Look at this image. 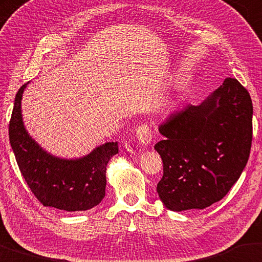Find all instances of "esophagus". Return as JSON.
I'll use <instances>...</instances> for the list:
<instances>
[{
	"label": "esophagus",
	"mask_w": 262,
	"mask_h": 262,
	"mask_svg": "<svg viewBox=\"0 0 262 262\" xmlns=\"http://www.w3.org/2000/svg\"><path fill=\"white\" fill-rule=\"evenodd\" d=\"M136 138L138 140V143L146 146L152 140V130L147 124H143L140 125L136 131Z\"/></svg>",
	"instance_id": "esophagus-1"
}]
</instances>
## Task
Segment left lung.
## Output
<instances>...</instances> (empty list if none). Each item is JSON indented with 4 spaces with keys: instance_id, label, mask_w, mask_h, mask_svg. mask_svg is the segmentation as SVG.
I'll use <instances>...</instances> for the list:
<instances>
[{
    "instance_id": "obj_1",
    "label": "left lung",
    "mask_w": 262,
    "mask_h": 262,
    "mask_svg": "<svg viewBox=\"0 0 262 262\" xmlns=\"http://www.w3.org/2000/svg\"><path fill=\"white\" fill-rule=\"evenodd\" d=\"M253 105L238 80L228 78L199 105H188L159 126L154 148L164 164L157 186L171 211L204 209L237 182L252 145Z\"/></svg>"
}]
</instances>
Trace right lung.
Here are the masks:
<instances>
[{
    "label": "right lung",
    "instance_id": "right-lung-1",
    "mask_svg": "<svg viewBox=\"0 0 262 262\" xmlns=\"http://www.w3.org/2000/svg\"><path fill=\"white\" fill-rule=\"evenodd\" d=\"M29 84L17 92L9 123V140L20 173L32 194L45 207L84 211L101 203L105 195L106 166L118 153L117 141L100 145L76 159L45 151L25 128L22 97Z\"/></svg>",
    "mask_w": 262,
    "mask_h": 262
}]
</instances>
